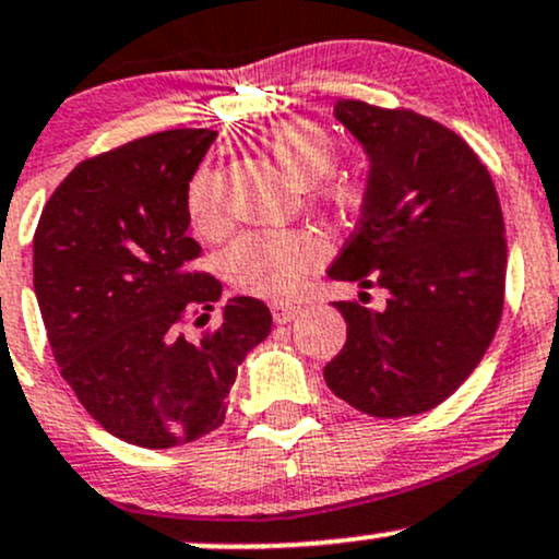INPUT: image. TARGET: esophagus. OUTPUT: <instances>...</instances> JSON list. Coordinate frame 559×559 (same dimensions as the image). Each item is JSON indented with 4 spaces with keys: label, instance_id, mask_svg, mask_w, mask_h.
I'll return each mask as SVG.
<instances>
[{
    "label": "esophagus",
    "instance_id": "34e87169",
    "mask_svg": "<svg viewBox=\"0 0 559 559\" xmlns=\"http://www.w3.org/2000/svg\"><path fill=\"white\" fill-rule=\"evenodd\" d=\"M270 312H273V321L275 323H289V321H294V318H297L299 305L273 302V305H270Z\"/></svg>",
    "mask_w": 559,
    "mask_h": 559
}]
</instances>
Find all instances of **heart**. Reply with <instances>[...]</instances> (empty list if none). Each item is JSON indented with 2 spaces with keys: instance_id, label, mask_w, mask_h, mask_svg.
I'll use <instances>...</instances> for the list:
<instances>
[{
  "instance_id": "1",
  "label": "heart",
  "mask_w": 559,
  "mask_h": 559,
  "mask_svg": "<svg viewBox=\"0 0 559 559\" xmlns=\"http://www.w3.org/2000/svg\"><path fill=\"white\" fill-rule=\"evenodd\" d=\"M267 151L281 171L299 188L331 175L340 148L321 127L289 121L267 138ZM336 193V190H334ZM188 212L199 228L219 223V169L201 164L188 182ZM326 260V243L310 230H251L225 247L219 265L236 289L254 297H286L305 275Z\"/></svg>"
}]
</instances>
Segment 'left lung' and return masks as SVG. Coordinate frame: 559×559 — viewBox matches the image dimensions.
I'll list each match as a JSON object with an SVG mask.
<instances>
[{
  "mask_svg": "<svg viewBox=\"0 0 559 559\" xmlns=\"http://www.w3.org/2000/svg\"><path fill=\"white\" fill-rule=\"evenodd\" d=\"M334 116L371 169L358 228L329 275L379 286L388 305L334 302L347 342L323 377L369 416L425 414L477 369L499 329L507 278L499 195L477 153L427 116L364 100H336Z\"/></svg>",
  "mask_w": 559,
  "mask_h": 559,
  "instance_id": "obj_1",
  "label": "left lung"
}]
</instances>
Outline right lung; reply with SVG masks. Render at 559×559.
Instances as JSON below:
<instances>
[{"label": "right lung", "mask_w": 559, "mask_h": 559, "mask_svg": "<svg viewBox=\"0 0 559 559\" xmlns=\"http://www.w3.org/2000/svg\"><path fill=\"white\" fill-rule=\"evenodd\" d=\"M217 138L169 130L76 164L34 233V292L47 340L87 414L140 449L193 443L225 421L236 371L270 334L265 302L233 297L217 329L186 321L223 294L193 270L188 182Z\"/></svg>", "instance_id": "1"}]
</instances>
